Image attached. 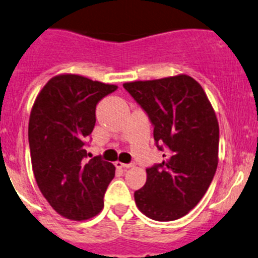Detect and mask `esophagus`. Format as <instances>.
<instances>
[{
	"mask_svg": "<svg viewBox=\"0 0 258 258\" xmlns=\"http://www.w3.org/2000/svg\"><path fill=\"white\" fill-rule=\"evenodd\" d=\"M114 165H115V167H117V168H130V167H133L132 163H123L120 161H117L114 163Z\"/></svg>",
	"mask_w": 258,
	"mask_h": 258,
	"instance_id": "34e87169",
	"label": "esophagus"
}]
</instances>
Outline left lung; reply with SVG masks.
Returning <instances> with one entry per match:
<instances>
[{
  "instance_id": "obj_1",
  "label": "left lung",
  "mask_w": 258,
  "mask_h": 258,
  "mask_svg": "<svg viewBox=\"0 0 258 258\" xmlns=\"http://www.w3.org/2000/svg\"><path fill=\"white\" fill-rule=\"evenodd\" d=\"M123 86L148 113L157 148L166 150L135 190L137 207L157 221L184 217L206 195L218 167L219 124L212 103L184 74Z\"/></svg>"
}]
</instances>
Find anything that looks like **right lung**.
Here are the masks:
<instances>
[{
	"mask_svg": "<svg viewBox=\"0 0 258 258\" xmlns=\"http://www.w3.org/2000/svg\"><path fill=\"white\" fill-rule=\"evenodd\" d=\"M117 88L81 75H56L41 88L30 110L35 181L52 209L70 220H87L104 207L115 167L99 156L86 161L85 141L95 128L97 103Z\"/></svg>",
	"mask_w": 258,
	"mask_h": 258,
	"instance_id": "right-lung-1",
	"label": "right lung"
}]
</instances>
